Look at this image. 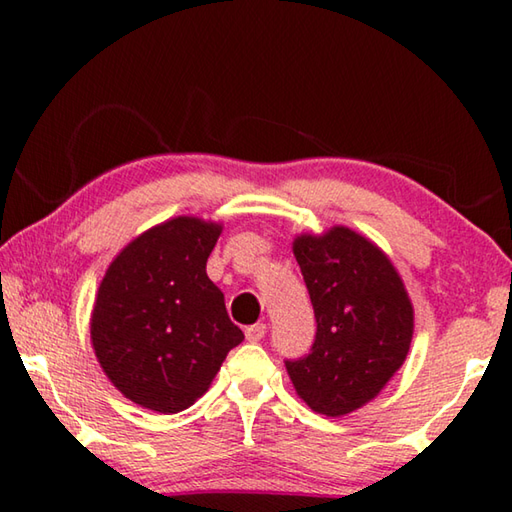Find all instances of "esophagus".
<instances>
[{"mask_svg": "<svg viewBox=\"0 0 512 512\" xmlns=\"http://www.w3.org/2000/svg\"><path fill=\"white\" fill-rule=\"evenodd\" d=\"M264 334H266V325H264V323L250 325V327L246 329V341H250V343H257V341H262V339H264Z\"/></svg>", "mask_w": 512, "mask_h": 512, "instance_id": "obj_1", "label": "esophagus"}]
</instances>
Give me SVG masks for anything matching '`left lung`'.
I'll use <instances>...</instances> for the list:
<instances>
[{"label": "left lung", "instance_id": "left-lung-1", "mask_svg": "<svg viewBox=\"0 0 512 512\" xmlns=\"http://www.w3.org/2000/svg\"><path fill=\"white\" fill-rule=\"evenodd\" d=\"M316 316L309 354L287 359L298 395L339 418L370 402L409 352L413 307L381 250L348 228L293 241Z\"/></svg>", "mask_w": 512, "mask_h": 512}]
</instances>
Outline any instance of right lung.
Masks as SVG:
<instances>
[{
  "mask_svg": "<svg viewBox=\"0 0 512 512\" xmlns=\"http://www.w3.org/2000/svg\"><path fill=\"white\" fill-rule=\"evenodd\" d=\"M221 225L178 216L131 241L103 277L92 345L128 400L158 413L192 406L244 341L205 264Z\"/></svg>",
  "mask_w": 512,
  "mask_h": 512,
  "instance_id": "add662e5",
  "label": "right lung"
}]
</instances>
